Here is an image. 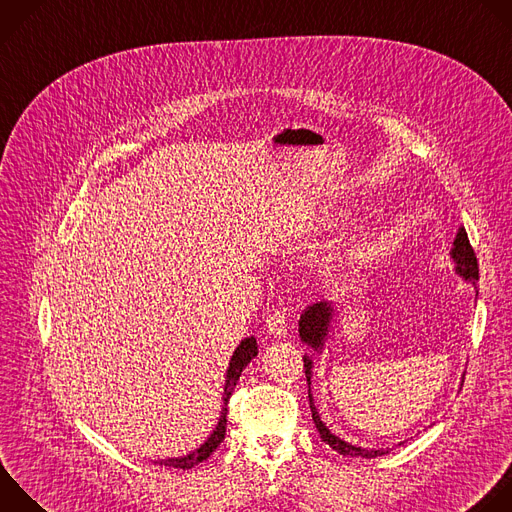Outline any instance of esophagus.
<instances>
[{
	"instance_id": "esophagus-1",
	"label": "esophagus",
	"mask_w": 512,
	"mask_h": 512,
	"mask_svg": "<svg viewBox=\"0 0 512 512\" xmlns=\"http://www.w3.org/2000/svg\"><path fill=\"white\" fill-rule=\"evenodd\" d=\"M267 333L273 337H283L287 333V319L285 313L275 309L269 317H267Z\"/></svg>"
}]
</instances>
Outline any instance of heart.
<instances>
[{"mask_svg":"<svg viewBox=\"0 0 512 512\" xmlns=\"http://www.w3.org/2000/svg\"><path fill=\"white\" fill-rule=\"evenodd\" d=\"M331 219H333V217H325V223H329V221H331Z\"/></svg>","mask_w":512,"mask_h":512,"instance_id":"1","label":"heart"}]
</instances>
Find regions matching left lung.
I'll return each instance as SVG.
<instances>
[{
  "label": "left lung",
  "instance_id": "obj_1",
  "mask_svg": "<svg viewBox=\"0 0 512 512\" xmlns=\"http://www.w3.org/2000/svg\"><path fill=\"white\" fill-rule=\"evenodd\" d=\"M450 259L454 261V271L474 287V293L478 297V289H476V281H478V263H476V255L470 247L468 235L464 231V227H458L456 237L452 241V249H450ZM337 315V303L333 301H317L313 305H309L301 317H299V337L305 346L311 348V354L303 356V368H305V378L309 384V408H311V416L315 422V428L321 436V440L325 444H329L335 452L344 454V456H362V458H378L390 452V448H364V446H356L350 444L346 440H342L339 436H335L325 422L319 418V412L313 404V396H311V376H313V360L315 356L323 354V348L329 339V331L333 329V317Z\"/></svg>",
  "mask_w": 512,
  "mask_h": 512
}]
</instances>
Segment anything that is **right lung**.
<instances>
[{
  "instance_id": "right-lung-1",
  "label": "right lung",
  "mask_w": 512,
  "mask_h": 512,
  "mask_svg": "<svg viewBox=\"0 0 512 512\" xmlns=\"http://www.w3.org/2000/svg\"><path fill=\"white\" fill-rule=\"evenodd\" d=\"M257 356V339L251 335V337H245L241 339V344L237 346V350L233 352L231 356V362H229V368H227V376H225V388H223V408H221V416H219V422L215 426V430L211 432V436L199 446L195 448L193 452L185 454V456H177V458H162V460H156L160 466H173V468H193L197 466L199 462L207 460L217 448L219 444L225 440V430H227V404H229V398L239 382V376L241 372L249 366V362Z\"/></svg>"
}]
</instances>
